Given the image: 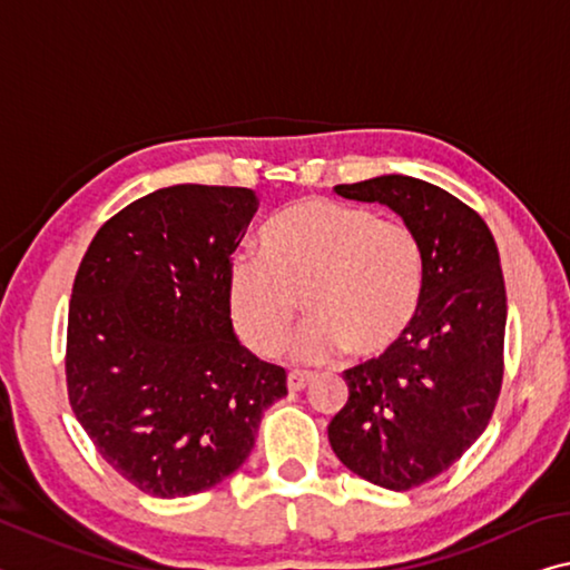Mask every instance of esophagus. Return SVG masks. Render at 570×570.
Returning a JSON list of instances; mask_svg holds the SVG:
<instances>
[{
	"label": "esophagus",
	"instance_id": "esophagus-1",
	"mask_svg": "<svg viewBox=\"0 0 570 570\" xmlns=\"http://www.w3.org/2000/svg\"><path fill=\"white\" fill-rule=\"evenodd\" d=\"M314 381V375L312 373H288V377H286V385H288V391L292 393H296V391H304L306 385H309Z\"/></svg>",
	"mask_w": 570,
	"mask_h": 570
}]
</instances>
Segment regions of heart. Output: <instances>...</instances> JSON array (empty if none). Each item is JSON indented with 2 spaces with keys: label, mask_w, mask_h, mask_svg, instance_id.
I'll return each instance as SVG.
<instances>
[{
  "label": "heart",
  "mask_w": 570,
  "mask_h": 570,
  "mask_svg": "<svg viewBox=\"0 0 570 570\" xmlns=\"http://www.w3.org/2000/svg\"><path fill=\"white\" fill-rule=\"evenodd\" d=\"M261 253H238L228 274L230 317L240 340L271 357L299 312L292 342L299 363H324L342 350L375 357L391 350L419 312L423 248L415 230L373 207L302 200L261 230Z\"/></svg>",
  "instance_id": "b5f03b06"
}]
</instances>
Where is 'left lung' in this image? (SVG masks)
<instances>
[{
  "mask_svg": "<svg viewBox=\"0 0 570 570\" xmlns=\"http://www.w3.org/2000/svg\"><path fill=\"white\" fill-rule=\"evenodd\" d=\"M334 193L387 205L423 248L411 327L377 360L345 370L350 399L327 429L350 472L405 492L446 472L492 419L508 324L500 253L472 207L423 179L383 175Z\"/></svg>",
  "mask_w": 570,
  "mask_h": 570,
  "instance_id": "obj_1",
  "label": "left lung"
}]
</instances>
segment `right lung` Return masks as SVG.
I'll return each mask as SVG.
<instances>
[{
	"label": "right lung",
	"mask_w": 570,
	"mask_h": 570,
	"mask_svg": "<svg viewBox=\"0 0 570 570\" xmlns=\"http://www.w3.org/2000/svg\"><path fill=\"white\" fill-rule=\"evenodd\" d=\"M256 210L248 187H161L106 220L78 266L68 399L98 454L151 497L220 484L286 395V370L230 322V256Z\"/></svg>",
	"instance_id": "right-lung-1"
}]
</instances>
